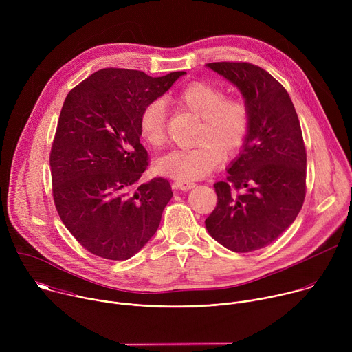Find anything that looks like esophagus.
Returning a JSON list of instances; mask_svg holds the SVG:
<instances>
[{
  "label": "esophagus",
  "instance_id": "obj_1",
  "mask_svg": "<svg viewBox=\"0 0 352 352\" xmlns=\"http://www.w3.org/2000/svg\"><path fill=\"white\" fill-rule=\"evenodd\" d=\"M196 184L195 182H190V181H175L174 182V186L177 188V189H182V190H189V189H192L193 186H195Z\"/></svg>",
  "mask_w": 352,
  "mask_h": 352
}]
</instances>
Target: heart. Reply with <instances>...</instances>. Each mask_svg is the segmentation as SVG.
Segmentation results:
<instances>
[{"label": "heart", "mask_w": 352, "mask_h": 352, "mask_svg": "<svg viewBox=\"0 0 352 352\" xmlns=\"http://www.w3.org/2000/svg\"><path fill=\"white\" fill-rule=\"evenodd\" d=\"M177 103L200 118L195 147L177 148L157 162V171L178 181H195L214 171L226 157L245 146L250 131V114L239 98L206 82H192L175 97ZM166 106L160 100L147 103L139 117L144 140L160 147L167 140Z\"/></svg>", "instance_id": "obj_1"}]
</instances>
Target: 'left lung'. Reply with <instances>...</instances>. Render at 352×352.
I'll return each mask as SVG.
<instances>
[{"instance_id": "1", "label": "left lung", "mask_w": 352, "mask_h": 352, "mask_svg": "<svg viewBox=\"0 0 352 352\" xmlns=\"http://www.w3.org/2000/svg\"><path fill=\"white\" fill-rule=\"evenodd\" d=\"M208 67L241 90L250 131L239 157L227 170V179L214 184L217 205L205 224L232 252H252L274 242L302 209L307 193L302 131L289 94L267 71L249 63Z\"/></svg>"}]
</instances>
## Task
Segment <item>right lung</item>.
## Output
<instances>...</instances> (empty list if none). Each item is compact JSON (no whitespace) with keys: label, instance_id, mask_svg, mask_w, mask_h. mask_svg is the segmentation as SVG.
I'll list each match as a JSON object with an SVG mask.
<instances>
[{"label":"right lung","instance_id":"1","mask_svg":"<svg viewBox=\"0 0 352 352\" xmlns=\"http://www.w3.org/2000/svg\"><path fill=\"white\" fill-rule=\"evenodd\" d=\"M184 74L152 78L106 68L68 93L50 153L53 197L64 226L90 254L126 261L156 234L173 190L162 177L142 182L148 156L139 117Z\"/></svg>","mask_w":352,"mask_h":352}]
</instances>
